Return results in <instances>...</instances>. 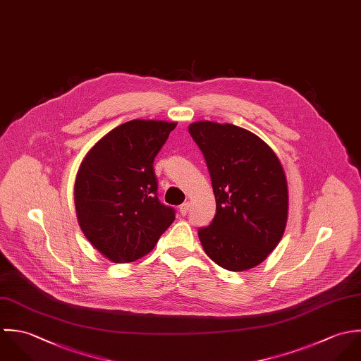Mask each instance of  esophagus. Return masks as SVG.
<instances>
[{
    "label": "esophagus",
    "instance_id": "34e87169",
    "mask_svg": "<svg viewBox=\"0 0 361 361\" xmlns=\"http://www.w3.org/2000/svg\"><path fill=\"white\" fill-rule=\"evenodd\" d=\"M188 211H190V202H184V204L180 207V214H181L183 216H185V215L188 214Z\"/></svg>",
    "mask_w": 361,
    "mask_h": 361
}]
</instances>
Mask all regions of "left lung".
<instances>
[{
  "instance_id": "left-lung-1",
  "label": "left lung",
  "mask_w": 361,
  "mask_h": 361,
  "mask_svg": "<svg viewBox=\"0 0 361 361\" xmlns=\"http://www.w3.org/2000/svg\"><path fill=\"white\" fill-rule=\"evenodd\" d=\"M188 131L204 153L216 215L198 230L205 254L223 269L259 265L276 248L288 223L286 174L271 146L254 133L215 121Z\"/></svg>"
}]
</instances>
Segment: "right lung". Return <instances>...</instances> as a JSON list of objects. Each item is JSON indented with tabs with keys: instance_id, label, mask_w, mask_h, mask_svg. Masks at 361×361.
<instances>
[{
	"instance_id": "add662e5",
	"label": "right lung",
	"mask_w": 361,
	"mask_h": 361,
	"mask_svg": "<svg viewBox=\"0 0 361 361\" xmlns=\"http://www.w3.org/2000/svg\"><path fill=\"white\" fill-rule=\"evenodd\" d=\"M177 123L133 120L118 126L83 157L73 188L79 227L114 264L133 262L153 250L174 221L157 198L153 160Z\"/></svg>"
}]
</instances>
